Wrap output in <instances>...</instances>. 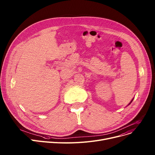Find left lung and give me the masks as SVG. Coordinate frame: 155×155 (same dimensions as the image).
Instances as JSON below:
<instances>
[{"label": "left lung", "mask_w": 155, "mask_h": 155, "mask_svg": "<svg viewBox=\"0 0 155 155\" xmlns=\"http://www.w3.org/2000/svg\"><path fill=\"white\" fill-rule=\"evenodd\" d=\"M132 101H133V100H132V101H131V102H130V104H131V102H132Z\"/></svg>", "instance_id": "left-lung-1"}]
</instances>
